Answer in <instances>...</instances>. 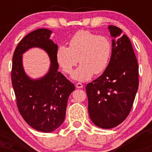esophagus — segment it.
I'll list each match as a JSON object with an SVG mask.
<instances>
[{
    "instance_id": "esophagus-1",
    "label": "esophagus",
    "mask_w": 152,
    "mask_h": 152,
    "mask_svg": "<svg viewBox=\"0 0 152 152\" xmlns=\"http://www.w3.org/2000/svg\"><path fill=\"white\" fill-rule=\"evenodd\" d=\"M83 85L81 83H77L76 84V87L77 88H83Z\"/></svg>"
}]
</instances>
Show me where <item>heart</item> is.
<instances>
[{"label": "heart", "instance_id": "obj_1", "mask_svg": "<svg viewBox=\"0 0 152 152\" xmlns=\"http://www.w3.org/2000/svg\"><path fill=\"white\" fill-rule=\"evenodd\" d=\"M112 46L105 36L88 31H79L69 41V47L61 46L56 52L58 64L66 74H71L78 62L81 64L73 73L72 78L79 81L91 79L94 74H102L108 67Z\"/></svg>", "mask_w": 152, "mask_h": 152}]
</instances>
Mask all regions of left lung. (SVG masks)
I'll use <instances>...</instances> for the list:
<instances>
[{"label": "left lung", "instance_id": "obj_1", "mask_svg": "<svg viewBox=\"0 0 152 152\" xmlns=\"http://www.w3.org/2000/svg\"><path fill=\"white\" fill-rule=\"evenodd\" d=\"M112 51L108 67L86 86L88 114L96 126H117L129 114L139 87V66L132 43L122 31L109 26Z\"/></svg>", "mask_w": 152, "mask_h": 152}]
</instances>
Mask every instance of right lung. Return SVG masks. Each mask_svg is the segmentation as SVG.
<instances>
[{
	"instance_id": "1",
	"label": "right lung",
	"mask_w": 152,
	"mask_h": 152,
	"mask_svg": "<svg viewBox=\"0 0 152 152\" xmlns=\"http://www.w3.org/2000/svg\"><path fill=\"white\" fill-rule=\"evenodd\" d=\"M51 31L39 28L24 37L15 48L11 70L12 86L19 112L29 126L39 132H53L64 121L69 95L74 83L58 72L56 59L58 46L50 39ZM38 47L46 50L52 64L46 76L33 80L28 77L22 65V54Z\"/></svg>"
}]
</instances>
